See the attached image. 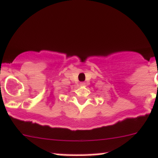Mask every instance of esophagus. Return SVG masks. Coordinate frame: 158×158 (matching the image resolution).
<instances>
[{"mask_svg":"<svg viewBox=\"0 0 158 158\" xmlns=\"http://www.w3.org/2000/svg\"><path fill=\"white\" fill-rule=\"evenodd\" d=\"M85 84H85V82H81V83H80V85H81V86H84Z\"/></svg>","mask_w":158,"mask_h":158,"instance_id":"1","label":"esophagus"}]
</instances>
